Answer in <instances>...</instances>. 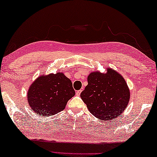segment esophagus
I'll list each match as a JSON object with an SVG mask.
<instances>
[{"instance_id": "1", "label": "esophagus", "mask_w": 157, "mask_h": 157, "mask_svg": "<svg viewBox=\"0 0 157 157\" xmlns=\"http://www.w3.org/2000/svg\"><path fill=\"white\" fill-rule=\"evenodd\" d=\"M82 92V90H77L76 92V96H79L81 94V92Z\"/></svg>"}]
</instances>
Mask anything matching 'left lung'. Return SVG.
Returning <instances> with one entry per match:
<instances>
[{
	"label": "left lung",
	"mask_w": 157,
	"mask_h": 157,
	"mask_svg": "<svg viewBox=\"0 0 157 157\" xmlns=\"http://www.w3.org/2000/svg\"><path fill=\"white\" fill-rule=\"evenodd\" d=\"M81 97L89 111L98 119L111 120L121 115L129 101L130 93L124 78L111 69L107 73H91Z\"/></svg>",
	"instance_id": "1"
}]
</instances>
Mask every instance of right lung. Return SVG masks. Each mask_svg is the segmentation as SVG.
Here are the masks:
<instances>
[{"label":"right lung","instance_id":"add662e5","mask_svg":"<svg viewBox=\"0 0 157 157\" xmlns=\"http://www.w3.org/2000/svg\"><path fill=\"white\" fill-rule=\"evenodd\" d=\"M74 94L72 83L64 74H51L35 80L28 92V99L35 113L48 117L64 110Z\"/></svg>","mask_w":157,"mask_h":157}]
</instances>
